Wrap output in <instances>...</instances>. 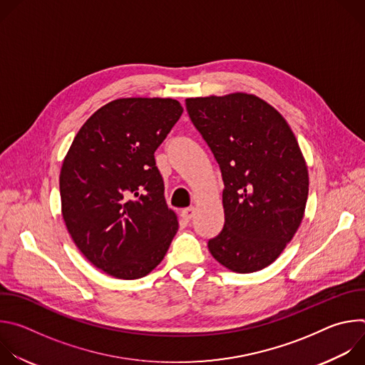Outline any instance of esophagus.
<instances>
[{"instance_id":"1","label":"esophagus","mask_w":365,"mask_h":365,"mask_svg":"<svg viewBox=\"0 0 365 365\" xmlns=\"http://www.w3.org/2000/svg\"><path fill=\"white\" fill-rule=\"evenodd\" d=\"M193 215H195V207H186V210L182 211V218L186 222H189L193 218Z\"/></svg>"}]
</instances>
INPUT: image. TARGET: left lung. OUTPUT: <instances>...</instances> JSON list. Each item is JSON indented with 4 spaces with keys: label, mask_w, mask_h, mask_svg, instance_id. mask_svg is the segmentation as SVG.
I'll use <instances>...</instances> for the list:
<instances>
[{
    "label": "left lung",
    "mask_w": 365,
    "mask_h": 365,
    "mask_svg": "<svg viewBox=\"0 0 365 365\" xmlns=\"http://www.w3.org/2000/svg\"><path fill=\"white\" fill-rule=\"evenodd\" d=\"M186 110L224 180L225 222L207 248L231 272L263 270L303 220L309 175L297 140L282 114L252 93L187 98Z\"/></svg>",
    "instance_id": "left-lung-1"
}]
</instances>
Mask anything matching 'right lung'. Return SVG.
Segmentation results:
<instances>
[{
  "mask_svg": "<svg viewBox=\"0 0 365 365\" xmlns=\"http://www.w3.org/2000/svg\"><path fill=\"white\" fill-rule=\"evenodd\" d=\"M183 113L172 98H120L81 127L62 165L66 228L89 262L115 279L147 276L179 224L154 151Z\"/></svg>",
  "mask_w": 365,
  "mask_h": 365,
  "instance_id": "add662e5",
  "label": "right lung"
}]
</instances>
